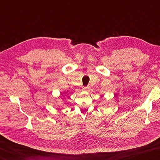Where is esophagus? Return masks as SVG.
Wrapping results in <instances>:
<instances>
[{
    "label": "esophagus",
    "mask_w": 160,
    "mask_h": 160,
    "mask_svg": "<svg viewBox=\"0 0 160 160\" xmlns=\"http://www.w3.org/2000/svg\"><path fill=\"white\" fill-rule=\"evenodd\" d=\"M89 87H84L82 88V91H87L89 89Z\"/></svg>",
    "instance_id": "obj_1"
}]
</instances>
